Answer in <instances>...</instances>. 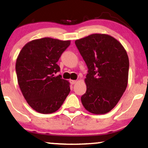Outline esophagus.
I'll use <instances>...</instances> for the list:
<instances>
[{
  "label": "esophagus",
  "mask_w": 148,
  "mask_h": 148,
  "mask_svg": "<svg viewBox=\"0 0 148 148\" xmlns=\"http://www.w3.org/2000/svg\"><path fill=\"white\" fill-rule=\"evenodd\" d=\"M76 82H77V81H76V80H72V79H71V80H70V83H71V84L72 85L75 84Z\"/></svg>",
  "instance_id": "34e87169"
}]
</instances>
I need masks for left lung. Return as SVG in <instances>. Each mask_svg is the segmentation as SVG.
Returning a JSON list of instances; mask_svg holds the SVG:
<instances>
[{"label": "left lung", "mask_w": 148, "mask_h": 148, "mask_svg": "<svg viewBox=\"0 0 148 148\" xmlns=\"http://www.w3.org/2000/svg\"><path fill=\"white\" fill-rule=\"evenodd\" d=\"M75 45L88 68L83 106L95 114L114 108L128 84L129 61L122 44L112 36L94 34L76 40Z\"/></svg>", "instance_id": "obj_1"}]
</instances>
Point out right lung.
Instances as JSON below:
<instances>
[{
	"label": "right lung",
	"instance_id": "right-lung-1",
	"mask_svg": "<svg viewBox=\"0 0 148 148\" xmlns=\"http://www.w3.org/2000/svg\"><path fill=\"white\" fill-rule=\"evenodd\" d=\"M70 40L43 38L22 48L16 60L18 84L27 104L42 114L56 112L70 92V84L62 79L56 64Z\"/></svg>",
	"mask_w": 148,
	"mask_h": 148
}]
</instances>
